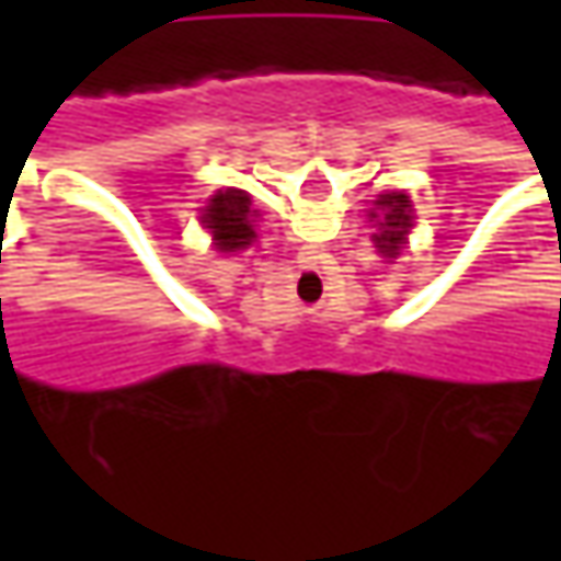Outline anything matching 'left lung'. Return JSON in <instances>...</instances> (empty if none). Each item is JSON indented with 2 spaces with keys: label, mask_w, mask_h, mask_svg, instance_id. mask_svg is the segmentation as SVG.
Instances as JSON below:
<instances>
[{
  "label": "left lung",
  "mask_w": 561,
  "mask_h": 561,
  "mask_svg": "<svg viewBox=\"0 0 561 561\" xmlns=\"http://www.w3.org/2000/svg\"><path fill=\"white\" fill-rule=\"evenodd\" d=\"M368 218L377 221V233H371L377 252L383 259H397L402 247L409 243V230L415 221V211H412V199L405 193H380L375 199V208L368 211Z\"/></svg>",
  "instance_id": "8db88e82"
}]
</instances>
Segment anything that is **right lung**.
Listing matches in <instances>:
<instances>
[{
	"mask_svg": "<svg viewBox=\"0 0 561 561\" xmlns=\"http://www.w3.org/2000/svg\"><path fill=\"white\" fill-rule=\"evenodd\" d=\"M252 196L247 190H218L208 205L203 208V225L208 227L215 249L221 252H237L247 249L255 240V227H252Z\"/></svg>",
	"mask_w": 561,
	"mask_h": 561,
	"instance_id": "1",
	"label": "right lung"
}]
</instances>
